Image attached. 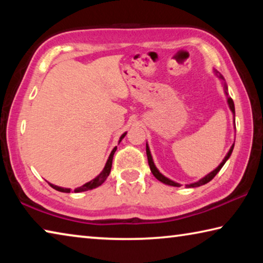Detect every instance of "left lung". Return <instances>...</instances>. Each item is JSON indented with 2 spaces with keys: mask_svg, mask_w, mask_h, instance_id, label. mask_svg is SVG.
Listing matches in <instances>:
<instances>
[{
  "mask_svg": "<svg viewBox=\"0 0 263 263\" xmlns=\"http://www.w3.org/2000/svg\"><path fill=\"white\" fill-rule=\"evenodd\" d=\"M219 78H220V79H222L221 75H219ZM222 80H224V79H222ZM224 87H225V90H226V91H225V92H226V95H228V87H226V84H224ZM228 103H229V106H230L231 111H232L233 115H234V114H235V111H234V103H233V100L231 99V97H228ZM233 147H234V144L232 145V147L230 148L228 155H226V157L224 158V160H222V162L219 164V166H218V167L215 169V171H212V172L210 173V174H208L205 177H203V179H201L199 181L195 182V183L186 184V185H185L186 188H196V186H201V185H203V184H206L208 182H210V181L213 179V177H215V176L218 174V172L220 171L221 167L224 166V164H225V162L228 161V159L231 157V153H232ZM146 154H147V160H148V164H149L151 172H152V174H153L155 177H157V179H158L159 181H161L162 183H164V184H168V185L180 186V184H179V183H176V182H174V181H172V180L167 179L166 176H163V175L161 174V173H160V172L158 171V168L155 167V164H154V162H153L152 155H151V152H149V148H148L147 144H146Z\"/></svg>",
  "mask_w": 263,
  "mask_h": 263,
  "instance_id": "1",
  "label": "left lung"
}]
</instances>
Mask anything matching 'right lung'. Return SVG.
I'll return each mask as SVG.
<instances>
[{
  "instance_id": "obj_1",
  "label": "right lung",
  "mask_w": 263,
  "mask_h": 263,
  "mask_svg": "<svg viewBox=\"0 0 263 263\" xmlns=\"http://www.w3.org/2000/svg\"><path fill=\"white\" fill-rule=\"evenodd\" d=\"M125 136H126V132L124 133V135H122V137H121V138H119V142L122 141V139H123V138L125 137ZM116 149H117V146H116V147L112 149V152L110 153L108 161H106L105 166H104V168H103V171L101 172V174H100L99 176H96L94 180H91L90 182H88V183L83 184V185H81V186H79V188H77V189L74 190V193H82V191L91 190V189H94V188H97V186H100L102 183H103V182L106 180V177H108V176H109V174H110L111 166H112L114 154H115V152H116ZM50 185L52 186L53 189H55V190H58V191H61V193H70V189H67V188H61V186H58V185L51 184V183H50Z\"/></svg>"
}]
</instances>
